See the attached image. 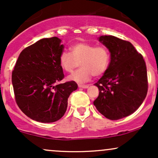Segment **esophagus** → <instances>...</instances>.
Returning a JSON list of instances; mask_svg holds the SVG:
<instances>
[{
	"label": "esophagus",
	"mask_w": 158,
	"mask_h": 158,
	"mask_svg": "<svg viewBox=\"0 0 158 158\" xmlns=\"http://www.w3.org/2000/svg\"><path fill=\"white\" fill-rule=\"evenodd\" d=\"M78 86H79V88H88V87H89L88 85H79Z\"/></svg>",
	"instance_id": "34e87169"
}]
</instances>
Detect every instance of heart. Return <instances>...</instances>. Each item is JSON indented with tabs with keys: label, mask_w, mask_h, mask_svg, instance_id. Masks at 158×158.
<instances>
[{
	"label": "heart",
	"mask_w": 158,
	"mask_h": 158,
	"mask_svg": "<svg viewBox=\"0 0 158 158\" xmlns=\"http://www.w3.org/2000/svg\"><path fill=\"white\" fill-rule=\"evenodd\" d=\"M70 53L62 52L59 63L63 70L71 73L80 64V69L68 77L69 80L79 83L89 81L92 76L99 77L106 72L109 64L110 54L102 46L95 47L88 43H77L70 48Z\"/></svg>",
	"instance_id": "1"
}]
</instances>
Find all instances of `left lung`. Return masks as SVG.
<instances>
[{"label":"left lung","instance_id":"left-lung-1","mask_svg":"<svg viewBox=\"0 0 158 158\" xmlns=\"http://www.w3.org/2000/svg\"><path fill=\"white\" fill-rule=\"evenodd\" d=\"M99 41L109 50L110 61L94 84L99 92L94 105L106 118L117 120L133 114L146 97V63L129 41L113 35H102Z\"/></svg>","mask_w":158,"mask_h":158}]
</instances>
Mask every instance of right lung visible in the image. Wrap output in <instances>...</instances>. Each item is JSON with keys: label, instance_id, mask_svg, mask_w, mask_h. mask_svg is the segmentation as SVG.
<instances>
[{"label": "right lung", "instance_id": "1", "mask_svg": "<svg viewBox=\"0 0 158 158\" xmlns=\"http://www.w3.org/2000/svg\"><path fill=\"white\" fill-rule=\"evenodd\" d=\"M57 37L42 39L20 53L12 74L15 101L33 120L53 123L64 116L68 99L77 89L74 81L57 83L64 78L59 57L64 50Z\"/></svg>", "mask_w": 158, "mask_h": 158}]
</instances>
